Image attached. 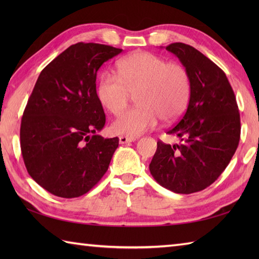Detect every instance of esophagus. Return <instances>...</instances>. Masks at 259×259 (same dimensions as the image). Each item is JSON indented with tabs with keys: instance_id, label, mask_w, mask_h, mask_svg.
Masks as SVG:
<instances>
[{
	"instance_id": "esophagus-1",
	"label": "esophagus",
	"mask_w": 259,
	"mask_h": 259,
	"mask_svg": "<svg viewBox=\"0 0 259 259\" xmlns=\"http://www.w3.org/2000/svg\"><path fill=\"white\" fill-rule=\"evenodd\" d=\"M135 140H136L135 137H126V136H120L119 137V144H121V145L128 144V142H133Z\"/></svg>"
}]
</instances>
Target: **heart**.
<instances>
[{
  "label": "heart",
  "instance_id": "obj_1",
  "mask_svg": "<svg viewBox=\"0 0 259 259\" xmlns=\"http://www.w3.org/2000/svg\"><path fill=\"white\" fill-rule=\"evenodd\" d=\"M118 75L103 72L97 84L98 100L110 113L125 109L131 93L139 104L115 119L114 134L137 137L158 124L171 122L184 112L190 96L187 70L150 52H135L117 62Z\"/></svg>",
  "mask_w": 259,
  "mask_h": 259
}]
</instances>
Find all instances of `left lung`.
Segmentation results:
<instances>
[{
  "mask_svg": "<svg viewBox=\"0 0 259 259\" xmlns=\"http://www.w3.org/2000/svg\"><path fill=\"white\" fill-rule=\"evenodd\" d=\"M166 50L188 72L190 98L183 118L167 133L180 142L159 140L149 169L159 185L188 195L210 186L232 160L240 139L239 110L226 74L211 60L180 42Z\"/></svg>",
  "mask_w": 259,
  "mask_h": 259,
  "instance_id": "1",
  "label": "left lung"
}]
</instances>
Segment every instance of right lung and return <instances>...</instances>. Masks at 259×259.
Here are the masks:
<instances>
[{"instance_id": "add662e5", "label": "right lung", "mask_w": 259, "mask_h": 259, "mask_svg": "<svg viewBox=\"0 0 259 259\" xmlns=\"http://www.w3.org/2000/svg\"><path fill=\"white\" fill-rule=\"evenodd\" d=\"M121 49L99 43L69 47L41 71L21 121L27 172L52 195L87 194L107 172L119 139L97 133L106 123L97 72Z\"/></svg>"}]
</instances>
